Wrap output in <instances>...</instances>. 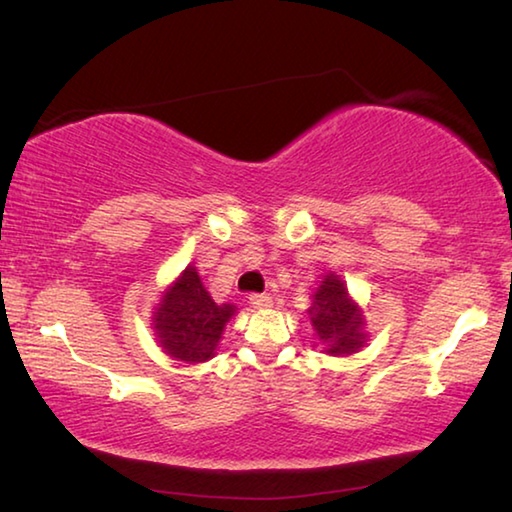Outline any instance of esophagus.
I'll return each instance as SVG.
<instances>
[{
    "label": "esophagus",
    "instance_id": "obj_1",
    "mask_svg": "<svg viewBox=\"0 0 512 512\" xmlns=\"http://www.w3.org/2000/svg\"><path fill=\"white\" fill-rule=\"evenodd\" d=\"M249 304L254 308H270L272 297L270 295H258V292H254V295H249Z\"/></svg>",
    "mask_w": 512,
    "mask_h": 512
}]
</instances>
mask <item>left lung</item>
<instances>
[{
    "label": "left lung",
    "mask_w": 512,
    "mask_h": 512,
    "mask_svg": "<svg viewBox=\"0 0 512 512\" xmlns=\"http://www.w3.org/2000/svg\"><path fill=\"white\" fill-rule=\"evenodd\" d=\"M313 329L326 345V354L331 356H349L365 347L367 333L365 320L360 308L349 297L347 286L340 276L326 274L320 288L313 295V306L308 308Z\"/></svg>",
    "instance_id": "8db88e82"
}]
</instances>
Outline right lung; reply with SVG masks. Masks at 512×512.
I'll use <instances>...</instances> for the list:
<instances>
[{"label": "right lung", "instance_id": "obj_1", "mask_svg": "<svg viewBox=\"0 0 512 512\" xmlns=\"http://www.w3.org/2000/svg\"><path fill=\"white\" fill-rule=\"evenodd\" d=\"M236 306L215 304L195 267H186L165 290L154 313L158 345L183 363H204L215 356L217 342Z\"/></svg>", "mask_w": 512, "mask_h": 512}]
</instances>
